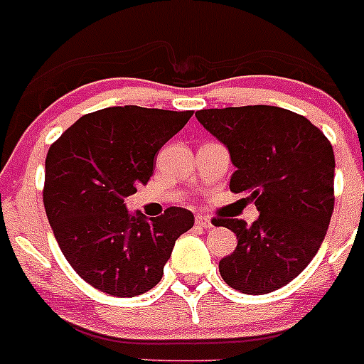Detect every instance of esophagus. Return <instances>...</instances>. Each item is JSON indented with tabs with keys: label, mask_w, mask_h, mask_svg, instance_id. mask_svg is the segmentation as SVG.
Wrapping results in <instances>:
<instances>
[{
	"label": "esophagus",
	"mask_w": 364,
	"mask_h": 364,
	"mask_svg": "<svg viewBox=\"0 0 364 364\" xmlns=\"http://www.w3.org/2000/svg\"><path fill=\"white\" fill-rule=\"evenodd\" d=\"M196 224L201 228H212L213 223L208 215H196Z\"/></svg>",
	"instance_id": "1"
}]
</instances>
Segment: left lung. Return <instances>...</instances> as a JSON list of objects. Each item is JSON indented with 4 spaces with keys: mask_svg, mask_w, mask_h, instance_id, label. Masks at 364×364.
<instances>
[{
    "mask_svg": "<svg viewBox=\"0 0 364 364\" xmlns=\"http://www.w3.org/2000/svg\"><path fill=\"white\" fill-rule=\"evenodd\" d=\"M228 147L237 171L233 193H247L259 219L223 224L237 247L219 262L223 280L244 294H266L289 284L320 250L334 210V151L301 114L274 105H244L196 113Z\"/></svg>",
    "mask_w": 364,
    "mask_h": 364,
    "instance_id": "1",
    "label": "left lung"
}]
</instances>
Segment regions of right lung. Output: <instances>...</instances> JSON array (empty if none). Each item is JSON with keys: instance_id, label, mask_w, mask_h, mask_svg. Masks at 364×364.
<instances>
[{"instance_id": "1", "label": "right lung", "mask_w": 364, "mask_h": 364, "mask_svg": "<svg viewBox=\"0 0 364 364\" xmlns=\"http://www.w3.org/2000/svg\"><path fill=\"white\" fill-rule=\"evenodd\" d=\"M193 111L107 107L84 114L46 154L43 203L60 251L84 282L118 298L147 293L176 240L193 226L179 206L131 215L124 199L147 185L159 149Z\"/></svg>"}]
</instances>
